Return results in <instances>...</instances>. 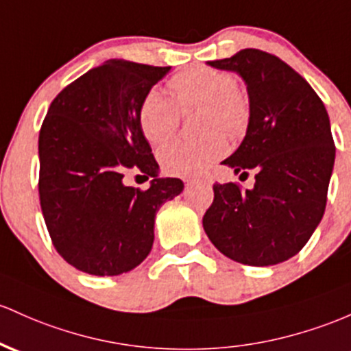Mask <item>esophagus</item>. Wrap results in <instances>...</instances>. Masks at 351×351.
I'll list each match as a JSON object with an SVG mask.
<instances>
[{"label": "esophagus", "mask_w": 351, "mask_h": 351, "mask_svg": "<svg viewBox=\"0 0 351 351\" xmlns=\"http://www.w3.org/2000/svg\"><path fill=\"white\" fill-rule=\"evenodd\" d=\"M184 182H186V184H190V183H191V180H184Z\"/></svg>", "instance_id": "34e87169"}]
</instances>
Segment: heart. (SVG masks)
Masks as SVG:
<instances>
[{
    "label": "heart",
    "mask_w": 351,
    "mask_h": 351,
    "mask_svg": "<svg viewBox=\"0 0 351 351\" xmlns=\"http://www.w3.org/2000/svg\"><path fill=\"white\" fill-rule=\"evenodd\" d=\"M173 99L152 90L138 110L141 133L152 145H163L175 136L180 113L199 110L196 140L173 141L160 149V165L169 175L198 176L226 153L225 134L230 140L243 136L250 125L252 108L237 80L221 69L198 66L168 80Z\"/></svg>",
    "instance_id": "heart-1"
}]
</instances>
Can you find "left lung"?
Listing matches in <instances>:
<instances>
[{"mask_svg": "<svg viewBox=\"0 0 351 351\" xmlns=\"http://www.w3.org/2000/svg\"><path fill=\"white\" fill-rule=\"evenodd\" d=\"M245 80L252 117L245 140L223 165L255 171V186L215 183L203 228L219 252L268 267L295 256L322 221L335 143L326 108L302 75L278 56L246 48L208 61Z\"/></svg>", "mask_w": 351, "mask_h": 351, "instance_id": "left-lung-1", "label": "left lung"}]
</instances>
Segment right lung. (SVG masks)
Listing matches in <instances>:
<instances>
[{
  "label": "right lung",
  "instance_id": "right-lung-1",
  "mask_svg": "<svg viewBox=\"0 0 351 351\" xmlns=\"http://www.w3.org/2000/svg\"><path fill=\"white\" fill-rule=\"evenodd\" d=\"M169 66L110 60L58 93L40 130V205L53 246L90 275L130 271L152 252L156 211L183 191L156 178L158 163L138 123L146 95ZM140 169L148 191L125 187Z\"/></svg>",
  "mask_w": 351,
  "mask_h": 351
}]
</instances>
